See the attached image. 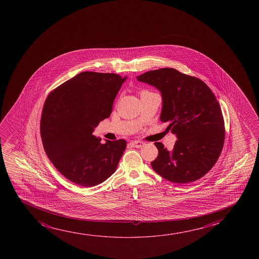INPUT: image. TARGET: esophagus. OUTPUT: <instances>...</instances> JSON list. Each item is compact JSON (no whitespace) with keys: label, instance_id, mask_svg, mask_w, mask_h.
<instances>
[{"label":"esophagus","instance_id":"34e87169","mask_svg":"<svg viewBox=\"0 0 259 259\" xmlns=\"http://www.w3.org/2000/svg\"><path fill=\"white\" fill-rule=\"evenodd\" d=\"M144 142H141V141H134V142H131V145L133 146V147H135V148H142V147H143L144 146Z\"/></svg>","mask_w":259,"mask_h":259}]
</instances>
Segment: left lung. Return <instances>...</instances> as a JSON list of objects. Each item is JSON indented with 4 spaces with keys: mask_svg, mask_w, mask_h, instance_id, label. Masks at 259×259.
Returning <instances> with one entry per match:
<instances>
[{
    "mask_svg": "<svg viewBox=\"0 0 259 259\" xmlns=\"http://www.w3.org/2000/svg\"><path fill=\"white\" fill-rule=\"evenodd\" d=\"M138 81L156 88L162 96L160 119L177 141L169 151L156 142L153 170L167 181L185 184L204 176L220 157L225 141L221 108L212 91L199 78L172 68L147 71Z\"/></svg>",
    "mask_w": 259,
    "mask_h": 259,
    "instance_id": "1",
    "label": "left lung"
}]
</instances>
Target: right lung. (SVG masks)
Here are the masks:
<instances>
[{"label": "right lung", "mask_w": 259, "mask_h": 259, "mask_svg": "<svg viewBox=\"0 0 259 259\" xmlns=\"http://www.w3.org/2000/svg\"><path fill=\"white\" fill-rule=\"evenodd\" d=\"M126 76L83 71L47 97L40 119L43 148L64 177L82 187H94L117 170L124 140L108 141L93 135L110 117Z\"/></svg>", "instance_id": "1"}]
</instances>
